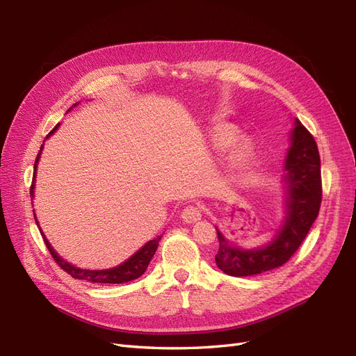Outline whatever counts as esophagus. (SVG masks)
Here are the masks:
<instances>
[{
	"mask_svg": "<svg viewBox=\"0 0 356 356\" xmlns=\"http://www.w3.org/2000/svg\"><path fill=\"white\" fill-rule=\"evenodd\" d=\"M181 218L187 224H193L202 218V212L197 207H187L184 211L181 212Z\"/></svg>",
	"mask_w": 356,
	"mask_h": 356,
	"instance_id": "34e87169",
	"label": "esophagus"
}]
</instances>
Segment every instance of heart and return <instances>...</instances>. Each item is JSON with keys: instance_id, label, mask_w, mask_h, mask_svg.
<instances>
[{"instance_id": "heart-1", "label": "heart", "mask_w": 356, "mask_h": 356, "mask_svg": "<svg viewBox=\"0 0 356 356\" xmlns=\"http://www.w3.org/2000/svg\"><path fill=\"white\" fill-rule=\"evenodd\" d=\"M236 138V132L233 131V129L230 127H220L217 129V132H215V136H213V141L215 144H217L218 147H227L230 145ZM251 152H252V147L251 144L246 141V139H242V141L236 143L232 148V161L234 165H242L245 163V161L250 159L251 156Z\"/></svg>"}]
</instances>
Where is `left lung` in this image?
<instances>
[{
  "label": "left lung",
  "instance_id": "1",
  "mask_svg": "<svg viewBox=\"0 0 356 356\" xmlns=\"http://www.w3.org/2000/svg\"><path fill=\"white\" fill-rule=\"evenodd\" d=\"M284 169L281 182L285 215L266 245L246 250L230 242L215 227L220 242L215 263L224 273L245 277L273 270L285 264L305 241L321 207V159L314 136L298 118H294V127L289 132Z\"/></svg>",
  "mask_w": 356,
  "mask_h": 356
}]
</instances>
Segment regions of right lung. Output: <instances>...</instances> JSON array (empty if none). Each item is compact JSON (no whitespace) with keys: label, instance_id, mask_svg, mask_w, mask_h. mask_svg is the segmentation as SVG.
<instances>
[{"label":"right lung","instance_id":"obj_1","mask_svg":"<svg viewBox=\"0 0 356 356\" xmlns=\"http://www.w3.org/2000/svg\"><path fill=\"white\" fill-rule=\"evenodd\" d=\"M79 104H80V102L74 104L68 111H71V110L74 108V106H77ZM59 124H60V123H58V124L55 126V129H53V131L46 136V139L50 138L53 134H55V132L58 131ZM42 148H44V145H41L40 152H38V156H37V160H35V163H34V179H32V186H31V197H32V199H34V196H35V195H34V190H35V177H37V168H38V161H40V157H41ZM32 211H35V209H32ZM34 218H35V221H37V225H38V229H40V233H41V236H42V239H44V242H46V246L49 248V251H50L51 257L56 260V263H58L68 275H71L72 277L81 279V281L92 282V284H124V282L134 281V279H138L139 276H143L144 272L147 270V267H148L149 261H152L153 255L156 254L159 242H160V239H161V236H157L156 239L147 242L144 246L139 248V250H138L134 255L129 257L126 261H123L122 264H118V266H115V267L102 268V270H90V268H81V267L74 266V264H71L70 261H67L65 258H62V257L55 251V248L51 246V243L47 241L44 232L41 230L35 212H34Z\"/></svg>","mask_w":356,"mask_h":356}]
</instances>
